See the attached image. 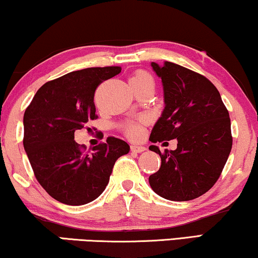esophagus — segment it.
Returning <instances> with one entry per match:
<instances>
[{
	"label": "esophagus",
	"mask_w": 258,
	"mask_h": 258,
	"mask_svg": "<svg viewBox=\"0 0 258 258\" xmlns=\"http://www.w3.org/2000/svg\"><path fill=\"white\" fill-rule=\"evenodd\" d=\"M132 150L134 153H143V151H146V148L142 146H137V144H133Z\"/></svg>",
	"instance_id": "1"
}]
</instances>
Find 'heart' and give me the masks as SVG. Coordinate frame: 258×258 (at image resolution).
Segmentation results:
<instances>
[{"mask_svg":"<svg viewBox=\"0 0 258 258\" xmlns=\"http://www.w3.org/2000/svg\"><path fill=\"white\" fill-rule=\"evenodd\" d=\"M129 83L130 87H132L133 89H135V88L146 86L148 83H153V77H151L149 73L144 72V70H137V72H135L132 76H130ZM125 130L130 137H139L141 135V133H142L141 123L139 122L126 123Z\"/></svg>","mask_w":258,"mask_h":258,"instance_id":"heart-1","label":"heart"}]
</instances>
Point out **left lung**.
<instances>
[{
    "mask_svg": "<svg viewBox=\"0 0 258 258\" xmlns=\"http://www.w3.org/2000/svg\"><path fill=\"white\" fill-rule=\"evenodd\" d=\"M151 67L162 79L164 110L150 134L151 142L177 140L176 150L156 146L161 168L149 176L157 195L170 201L202 196L220 178L232 147L228 109L207 77L172 62Z\"/></svg>",
    "mask_w": 258,
    "mask_h": 258,
    "instance_id": "left-lung-1",
    "label": "left lung"
}]
</instances>
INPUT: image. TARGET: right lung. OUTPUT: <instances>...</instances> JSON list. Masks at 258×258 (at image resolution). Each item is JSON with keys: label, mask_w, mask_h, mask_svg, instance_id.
Listing matches in <instances>:
<instances>
[{"label": "right lung", "mask_w": 258, "mask_h": 258, "mask_svg": "<svg viewBox=\"0 0 258 258\" xmlns=\"http://www.w3.org/2000/svg\"><path fill=\"white\" fill-rule=\"evenodd\" d=\"M121 67H96L66 74L44 83L24 111L23 147L34 175L58 202L82 206L97 199L108 185L118 157L129 144L109 136L86 151L75 142V132L96 119L97 87L121 73Z\"/></svg>", "instance_id": "obj_1"}]
</instances>
